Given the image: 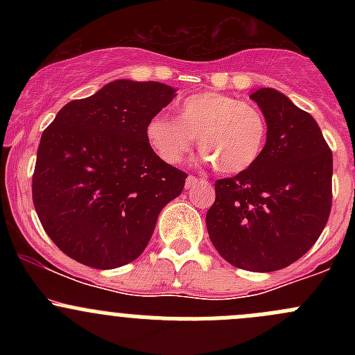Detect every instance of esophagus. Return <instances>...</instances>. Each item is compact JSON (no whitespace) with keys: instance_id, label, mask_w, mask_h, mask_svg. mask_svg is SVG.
I'll return each instance as SVG.
<instances>
[{"instance_id":"obj_1","label":"esophagus","mask_w":355,"mask_h":355,"mask_svg":"<svg viewBox=\"0 0 355 355\" xmlns=\"http://www.w3.org/2000/svg\"><path fill=\"white\" fill-rule=\"evenodd\" d=\"M198 182H199V178L194 177V175H191V177H187V180H185V187H187V189L194 187V185L198 184Z\"/></svg>"}]
</instances>
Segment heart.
Returning a JSON list of instances; mask_svg holds the SVG:
<instances>
[{
    "label": "heart",
    "instance_id": "1",
    "mask_svg": "<svg viewBox=\"0 0 355 355\" xmlns=\"http://www.w3.org/2000/svg\"><path fill=\"white\" fill-rule=\"evenodd\" d=\"M151 148L166 163H182L192 151L194 139L218 173L249 170L266 144L268 123L263 111L234 96L199 92L184 99L175 118H151L146 127Z\"/></svg>",
    "mask_w": 355,
    "mask_h": 355
}]
</instances>
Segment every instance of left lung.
<instances>
[{"instance_id":"obj_1","label":"left lung","mask_w":355,"mask_h":355,"mask_svg":"<svg viewBox=\"0 0 355 355\" xmlns=\"http://www.w3.org/2000/svg\"><path fill=\"white\" fill-rule=\"evenodd\" d=\"M268 123L259 159L214 184L206 214L214 249L247 271H277L320 239L331 211L333 156L307 111L275 89L250 94Z\"/></svg>"}]
</instances>
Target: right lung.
I'll return each mask as SVG.
<instances>
[{"mask_svg": "<svg viewBox=\"0 0 355 355\" xmlns=\"http://www.w3.org/2000/svg\"><path fill=\"white\" fill-rule=\"evenodd\" d=\"M175 98L159 82L113 80L67 103L42 132L32 200L46 234L68 257L113 270L142 254L161 209L187 173L164 163L146 135Z\"/></svg>", "mask_w": 355, "mask_h": 355, "instance_id": "1", "label": "right lung"}]
</instances>
